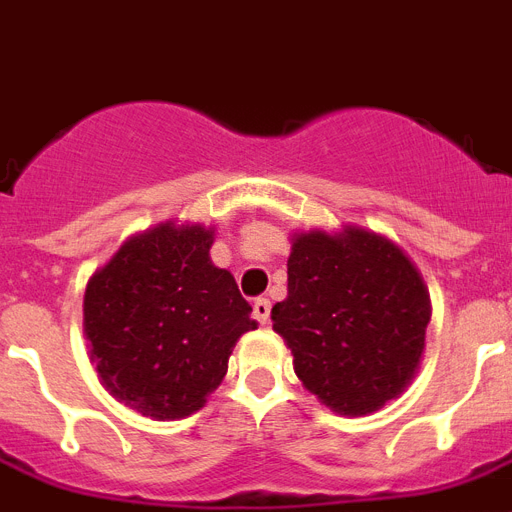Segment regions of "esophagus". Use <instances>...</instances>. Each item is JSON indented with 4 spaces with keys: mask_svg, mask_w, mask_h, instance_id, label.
Segmentation results:
<instances>
[{
    "mask_svg": "<svg viewBox=\"0 0 512 512\" xmlns=\"http://www.w3.org/2000/svg\"><path fill=\"white\" fill-rule=\"evenodd\" d=\"M269 316H272V303H269V298H256L253 301V319L259 324H269Z\"/></svg>",
    "mask_w": 512,
    "mask_h": 512,
    "instance_id": "obj_1",
    "label": "esophagus"
}]
</instances>
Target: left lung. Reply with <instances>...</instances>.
Here are the masks:
<instances>
[{"mask_svg":"<svg viewBox=\"0 0 512 512\" xmlns=\"http://www.w3.org/2000/svg\"><path fill=\"white\" fill-rule=\"evenodd\" d=\"M429 293L392 240L348 227L295 235L274 332L308 392L342 416H366L403 392L424 353Z\"/></svg>","mask_w":512,"mask_h":512,"instance_id":"8db88e82","label":"left lung"}]
</instances>
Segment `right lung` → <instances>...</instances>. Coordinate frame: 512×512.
<instances>
[{
    "label": "right lung",
    "instance_id": "1",
    "mask_svg": "<svg viewBox=\"0 0 512 512\" xmlns=\"http://www.w3.org/2000/svg\"><path fill=\"white\" fill-rule=\"evenodd\" d=\"M211 230L172 222L130 238L91 277L83 329L101 382L143 416L183 418L227 374L256 329L235 277L211 264Z\"/></svg>",
    "mask_w": 512,
    "mask_h": 512
}]
</instances>
